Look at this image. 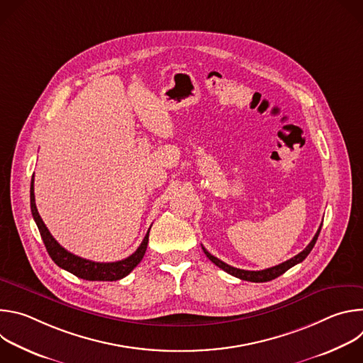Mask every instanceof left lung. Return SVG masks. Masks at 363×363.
I'll list each match as a JSON object with an SVG mask.
<instances>
[{
  "instance_id": "left-lung-1",
  "label": "left lung",
  "mask_w": 363,
  "mask_h": 363,
  "mask_svg": "<svg viewBox=\"0 0 363 363\" xmlns=\"http://www.w3.org/2000/svg\"><path fill=\"white\" fill-rule=\"evenodd\" d=\"M320 230H322V225L319 227V230H318V233L315 234L313 240L308 242V245H307L301 252H298L297 255H294L293 258H290V260H287V262H284V263H281V264H279V266H274V267H270V269H266V270H260V272H250V270L235 269V267L228 266L227 263L221 262L220 258L214 257L213 254H210L203 247H202V250H203L205 255L208 257L210 260H211L216 266H218L220 269H223V270L227 272L228 274H231V276H234V277H237V279H241V280L252 281V283H264V281L274 280L276 277L281 276L283 273H286V272H287L289 269H291L293 266L301 263V262L304 260V258L308 255V252L312 251V248L315 247V244H316V241H318V237H319V234H320Z\"/></svg>"
}]
</instances>
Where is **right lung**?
Returning <instances> with one entry per match:
<instances>
[{
    "instance_id": "right-lung-1",
    "label": "right lung",
    "mask_w": 363,
    "mask_h": 363,
    "mask_svg": "<svg viewBox=\"0 0 363 363\" xmlns=\"http://www.w3.org/2000/svg\"><path fill=\"white\" fill-rule=\"evenodd\" d=\"M30 205H31V214L33 218L38 227L40 235L43 238V242L47 248L48 255L51 257L59 267L67 270L69 273L83 279V280H90V281H116L121 280L123 277H126L143 258L146 247H147V240H149V230L143 238V241L140 242V245L138 247V250L123 258L121 262H113V263H97V262H90L86 260V258H82L79 255H74L73 252L67 251L66 248H63L56 240L55 237L50 234L48 228L45 227V224L43 223L37 206H35V198H34V177L31 179V186H30Z\"/></svg>"
}]
</instances>
